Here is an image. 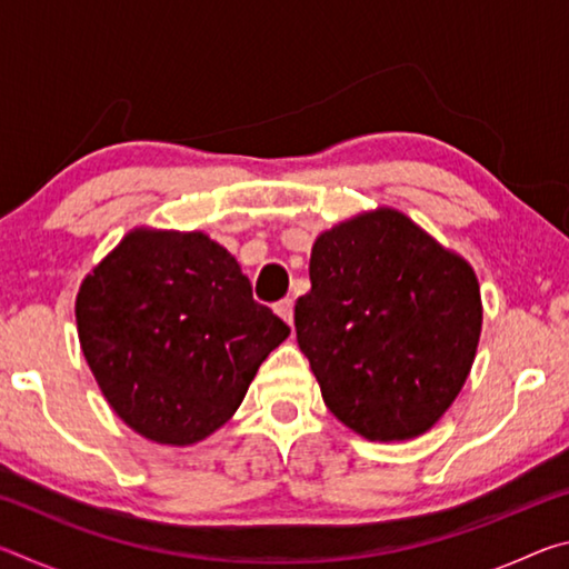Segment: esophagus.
<instances>
[{
	"mask_svg": "<svg viewBox=\"0 0 569 569\" xmlns=\"http://www.w3.org/2000/svg\"><path fill=\"white\" fill-rule=\"evenodd\" d=\"M276 313L281 316V319L288 326H293V301H291V298H286V301H278L276 303Z\"/></svg>",
	"mask_w": 569,
	"mask_h": 569,
	"instance_id": "esophagus-1",
	"label": "esophagus"
}]
</instances>
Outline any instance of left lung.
<instances>
[{"label":"left lung","instance_id":"left-lung-1","mask_svg":"<svg viewBox=\"0 0 569 569\" xmlns=\"http://www.w3.org/2000/svg\"><path fill=\"white\" fill-rule=\"evenodd\" d=\"M308 276L296 336L333 417L369 441L435 427L479 346L481 296L467 258L381 206L323 230Z\"/></svg>","mask_w":569,"mask_h":569}]
</instances>
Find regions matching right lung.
<instances>
[{
    "instance_id": "obj_1",
    "label": "right lung",
    "mask_w": 569,
    "mask_h": 569,
    "mask_svg": "<svg viewBox=\"0 0 569 569\" xmlns=\"http://www.w3.org/2000/svg\"><path fill=\"white\" fill-rule=\"evenodd\" d=\"M74 316L112 411L168 447L198 445L223 427L291 333L203 230L132 228L84 276Z\"/></svg>"
}]
</instances>
